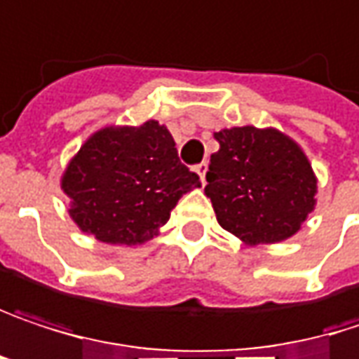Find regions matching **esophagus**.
Returning a JSON list of instances; mask_svg holds the SVG:
<instances>
[{"label": "esophagus", "mask_w": 359, "mask_h": 359, "mask_svg": "<svg viewBox=\"0 0 359 359\" xmlns=\"http://www.w3.org/2000/svg\"><path fill=\"white\" fill-rule=\"evenodd\" d=\"M206 169H208V163H206V161H204V163H201V165H196V167H194V171H196V173L201 175L202 184H204V175H206Z\"/></svg>", "instance_id": "esophagus-1"}]
</instances>
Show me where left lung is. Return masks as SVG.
Masks as SVG:
<instances>
[{
  "label": "left lung",
  "instance_id": "left-lung-1",
  "mask_svg": "<svg viewBox=\"0 0 359 359\" xmlns=\"http://www.w3.org/2000/svg\"><path fill=\"white\" fill-rule=\"evenodd\" d=\"M204 194L219 225L246 246L295 236L316 204V175L299 144L275 128L215 132Z\"/></svg>",
  "mask_w": 359,
  "mask_h": 359
}]
</instances>
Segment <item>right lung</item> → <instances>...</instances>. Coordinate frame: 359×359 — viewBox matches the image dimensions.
<instances>
[{"label":"right lung","instance_id":"1","mask_svg":"<svg viewBox=\"0 0 359 359\" xmlns=\"http://www.w3.org/2000/svg\"><path fill=\"white\" fill-rule=\"evenodd\" d=\"M194 188H201V177L182 165L173 136L155 119L101 128L62 175L74 223L113 246L153 240Z\"/></svg>","mask_w":359,"mask_h":359}]
</instances>
